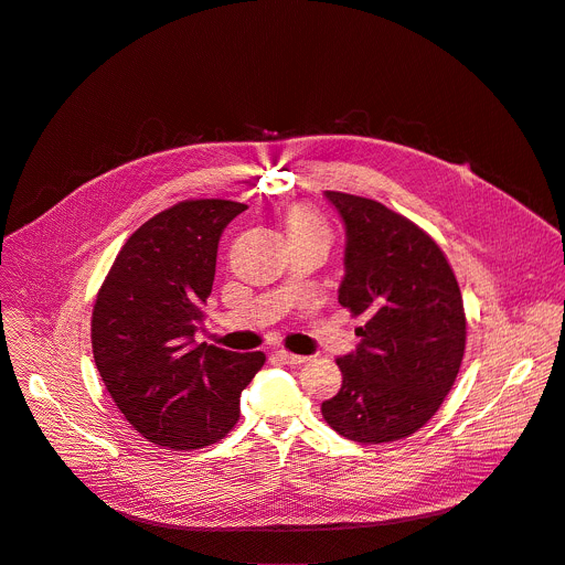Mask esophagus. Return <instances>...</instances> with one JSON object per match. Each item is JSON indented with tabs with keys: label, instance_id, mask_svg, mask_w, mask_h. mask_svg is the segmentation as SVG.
Segmentation results:
<instances>
[{
	"label": "esophagus",
	"instance_id": "34e87169",
	"mask_svg": "<svg viewBox=\"0 0 565 565\" xmlns=\"http://www.w3.org/2000/svg\"><path fill=\"white\" fill-rule=\"evenodd\" d=\"M277 356H279L284 363H290V365H301V363L308 361V356L295 354V352H288V350H277Z\"/></svg>",
	"mask_w": 565,
	"mask_h": 565
}]
</instances>
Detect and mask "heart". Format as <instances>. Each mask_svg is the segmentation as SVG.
I'll return each instance as SVG.
<instances>
[{
    "mask_svg": "<svg viewBox=\"0 0 565 565\" xmlns=\"http://www.w3.org/2000/svg\"><path fill=\"white\" fill-rule=\"evenodd\" d=\"M286 226L290 237H328L330 228L323 220V215L312 206H297L288 213Z\"/></svg>",
    "mask_w": 565,
    "mask_h": 565,
    "instance_id": "b5f03b06",
    "label": "heart"
}]
</instances>
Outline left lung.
I'll use <instances>...</instances> for the list:
<instances>
[{
	"instance_id": "1",
	"label": "left lung",
	"mask_w": 565,
	"mask_h": 565,
	"mask_svg": "<svg viewBox=\"0 0 565 565\" xmlns=\"http://www.w3.org/2000/svg\"><path fill=\"white\" fill-rule=\"evenodd\" d=\"M345 224L339 303L365 317L339 356V393L326 424L356 444H391L426 426L455 386L466 350L457 277L439 244L384 204L326 191Z\"/></svg>"
}]
</instances>
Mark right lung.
<instances>
[{
    "label": "right lung",
    "mask_w": 565,
    "mask_h": 565,
    "mask_svg": "<svg viewBox=\"0 0 565 565\" xmlns=\"http://www.w3.org/2000/svg\"><path fill=\"white\" fill-rule=\"evenodd\" d=\"M242 211L231 200H185L157 213L126 239L93 306V356L108 395L141 437L168 450L224 439L266 361L193 339L220 237Z\"/></svg>",
    "instance_id": "right-lung-1"
}]
</instances>
